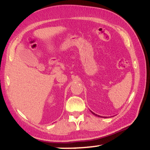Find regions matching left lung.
<instances>
[{
	"mask_svg": "<svg viewBox=\"0 0 150 150\" xmlns=\"http://www.w3.org/2000/svg\"><path fill=\"white\" fill-rule=\"evenodd\" d=\"M91 112H92V113H93V115H96V116H97V117H100V115H97V114H96V113H94V112H92V111H91Z\"/></svg>",
	"mask_w": 150,
	"mask_h": 150,
	"instance_id": "8db88e82",
	"label": "left lung"
}]
</instances>
